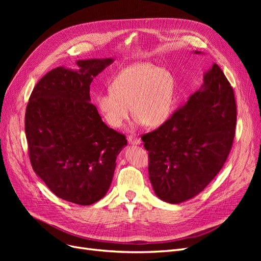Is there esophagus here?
Segmentation results:
<instances>
[{
    "label": "esophagus",
    "instance_id": "esophagus-1",
    "mask_svg": "<svg viewBox=\"0 0 261 261\" xmlns=\"http://www.w3.org/2000/svg\"><path fill=\"white\" fill-rule=\"evenodd\" d=\"M127 140H128V143L132 145H139L141 143L140 139L138 137H136L135 135H129L127 137Z\"/></svg>",
    "mask_w": 261,
    "mask_h": 261
}]
</instances>
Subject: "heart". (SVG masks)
I'll use <instances>...</instances> for the list:
<instances>
[{
	"label": "heart",
	"mask_w": 261,
	"mask_h": 261,
	"mask_svg": "<svg viewBox=\"0 0 261 261\" xmlns=\"http://www.w3.org/2000/svg\"><path fill=\"white\" fill-rule=\"evenodd\" d=\"M96 101L105 120L114 128L128 120L130 108L136 124L155 127L173 111L174 82L165 69L138 63L121 70L110 84V91L98 94Z\"/></svg>",
	"instance_id": "heart-1"
}]
</instances>
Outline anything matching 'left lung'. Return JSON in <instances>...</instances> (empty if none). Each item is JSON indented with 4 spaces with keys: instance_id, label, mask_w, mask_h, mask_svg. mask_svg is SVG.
Returning a JSON list of instances; mask_svg holds the SVG:
<instances>
[{
    "instance_id": "8db88e82",
    "label": "left lung",
    "mask_w": 261,
    "mask_h": 261,
    "mask_svg": "<svg viewBox=\"0 0 261 261\" xmlns=\"http://www.w3.org/2000/svg\"><path fill=\"white\" fill-rule=\"evenodd\" d=\"M235 127L234 91L215 63L203 74L201 88L160 127L141 136L156 196L179 203L202 192L223 168Z\"/></svg>"
}]
</instances>
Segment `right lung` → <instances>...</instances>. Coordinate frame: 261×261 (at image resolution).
Returning <instances> with one entry per match:
<instances>
[{
  "instance_id": "right-lung-1",
  "label": "right lung",
  "mask_w": 261,
  "mask_h": 261,
  "mask_svg": "<svg viewBox=\"0 0 261 261\" xmlns=\"http://www.w3.org/2000/svg\"><path fill=\"white\" fill-rule=\"evenodd\" d=\"M112 62L81 60L78 70H50L35 86L26 108L31 167L54 195L82 206L103 198L116 156L127 144L90 102L92 78Z\"/></svg>"
}]
</instances>
